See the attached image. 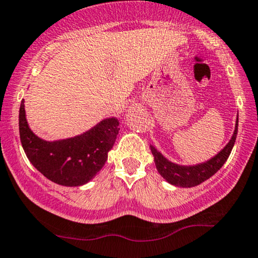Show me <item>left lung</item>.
I'll list each match as a JSON object with an SVG mask.
<instances>
[{"label":"left lung","mask_w":258,"mask_h":258,"mask_svg":"<svg viewBox=\"0 0 258 258\" xmlns=\"http://www.w3.org/2000/svg\"><path fill=\"white\" fill-rule=\"evenodd\" d=\"M238 134V117L237 122H235V129L233 133L232 139L229 140L228 144L223 150H221L216 156L213 157L211 159L207 160V162L201 163L197 165H178L175 163L170 162L163 156L162 153L154 148L151 145V151L154 157V163H156L157 170L163 178H165L169 183L174 184L177 187H195L204 182L205 180L210 178L214 174L222 168L225 164L226 160L228 159L229 154L232 152V148L234 146L235 139H237Z\"/></svg>","instance_id":"8db88e82"}]
</instances>
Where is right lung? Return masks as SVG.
<instances>
[{
    "mask_svg": "<svg viewBox=\"0 0 258 258\" xmlns=\"http://www.w3.org/2000/svg\"><path fill=\"white\" fill-rule=\"evenodd\" d=\"M119 122L112 117L75 138L45 141L27 124L24 99L19 110L20 141L26 157L48 180L61 186H82L101 170L119 132Z\"/></svg>",
    "mask_w": 258,
    "mask_h": 258,
    "instance_id": "1",
    "label": "right lung"
}]
</instances>
